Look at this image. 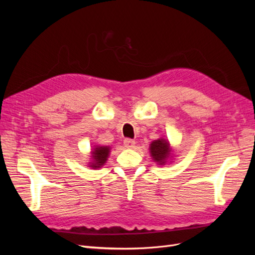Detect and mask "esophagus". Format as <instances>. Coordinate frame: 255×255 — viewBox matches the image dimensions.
<instances>
[{"label":"esophagus","mask_w":255,"mask_h":255,"mask_svg":"<svg viewBox=\"0 0 255 255\" xmlns=\"http://www.w3.org/2000/svg\"><path fill=\"white\" fill-rule=\"evenodd\" d=\"M123 143H125L126 148H128V149H133L135 146V140L130 139V138H126L125 141H123Z\"/></svg>","instance_id":"34e87169"}]
</instances>
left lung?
Here are the masks:
<instances>
[{"label":"left lung","mask_w":255,"mask_h":255,"mask_svg":"<svg viewBox=\"0 0 255 255\" xmlns=\"http://www.w3.org/2000/svg\"><path fill=\"white\" fill-rule=\"evenodd\" d=\"M149 152L152 159L159 166H164L167 163H171V158L173 156V150L168 139L160 137L156 140H153L149 145ZM170 160V162H168Z\"/></svg>","instance_id":"obj_1"}]
</instances>
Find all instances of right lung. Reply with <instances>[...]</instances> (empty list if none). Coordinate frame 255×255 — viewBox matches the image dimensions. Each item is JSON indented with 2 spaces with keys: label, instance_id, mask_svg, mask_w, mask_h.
<instances>
[{
  "label": "right lung",
  "instance_id": "right-lung-1",
  "mask_svg": "<svg viewBox=\"0 0 255 255\" xmlns=\"http://www.w3.org/2000/svg\"><path fill=\"white\" fill-rule=\"evenodd\" d=\"M111 149L110 145H94L90 152V161L87 167L92 169L102 168L110 156Z\"/></svg>",
  "mask_w": 255,
  "mask_h": 255
}]
</instances>
